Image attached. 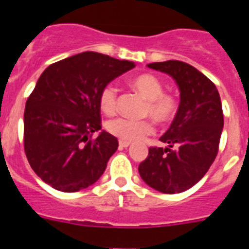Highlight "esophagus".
I'll return each mask as SVG.
<instances>
[{"mask_svg": "<svg viewBox=\"0 0 249 249\" xmlns=\"http://www.w3.org/2000/svg\"><path fill=\"white\" fill-rule=\"evenodd\" d=\"M129 144H131V142H127V141H120V147H122V148H126V147H128Z\"/></svg>", "mask_w": 249, "mask_h": 249, "instance_id": "1", "label": "esophagus"}]
</instances>
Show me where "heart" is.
Instances as JSON below:
<instances>
[{
	"mask_svg": "<svg viewBox=\"0 0 249 249\" xmlns=\"http://www.w3.org/2000/svg\"><path fill=\"white\" fill-rule=\"evenodd\" d=\"M129 85L146 100L142 108V116H149L158 124H167L175 120L179 108V101L177 96L171 92H163V83L156 74L140 73L132 77ZM98 103L103 113L113 114L117 109L116 87L112 85L105 86L98 96ZM106 127L114 137L127 142L141 140L155 131L153 122L148 118L141 121L123 117L113 118L107 122Z\"/></svg>",
	"mask_w": 249,
	"mask_h": 249,
	"instance_id": "obj_1",
	"label": "heart"
}]
</instances>
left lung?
Returning <instances> with one entry per match:
<instances>
[{
    "instance_id": "1",
    "label": "left lung",
    "mask_w": 249,
    "mask_h": 249,
    "mask_svg": "<svg viewBox=\"0 0 249 249\" xmlns=\"http://www.w3.org/2000/svg\"><path fill=\"white\" fill-rule=\"evenodd\" d=\"M149 68L172 76L181 91L177 116L160 138L168 147H149L138 172L149 187L162 193H181L195 186L218 153L223 111L214 83L182 61L149 63Z\"/></svg>"
}]
</instances>
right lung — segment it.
<instances>
[{"label":"right lung","instance_id":"right-lung-1","mask_svg":"<svg viewBox=\"0 0 249 249\" xmlns=\"http://www.w3.org/2000/svg\"><path fill=\"white\" fill-rule=\"evenodd\" d=\"M135 67L97 52H83L46 68L27 98L23 147L28 163L43 182L77 192L103 175L118 148L114 136L100 131L98 96L105 86Z\"/></svg>","mask_w":249,"mask_h":249}]
</instances>
